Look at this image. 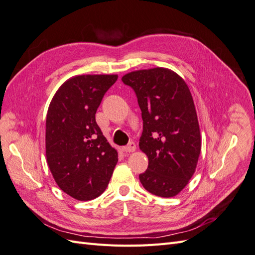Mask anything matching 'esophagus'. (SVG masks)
<instances>
[{
	"label": "esophagus",
	"mask_w": 255,
	"mask_h": 255,
	"mask_svg": "<svg viewBox=\"0 0 255 255\" xmlns=\"http://www.w3.org/2000/svg\"><path fill=\"white\" fill-rule=\"evenodd\" d=\"M136 150V144L134 141H130L128 145L123 146V151L127 152V153H129V152H134Z\"/></svg>",
	"instance_id": "34e87169"
}]
</instances>
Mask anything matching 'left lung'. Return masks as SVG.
<instances>
[{
	"mask_svg": "<svg viewBox=\"0 0 255 255\" xmlns=\"http://www.w3.org/2000/svg\"><path fill=\"white\" fill-rule=\"evenodd\" d=\"M141 111L139 148L149 165L139 174L142 186L157 197L176 196L195 173L201 135L189 88L181 76L165 68L126 74Z\"/></svg>",
	"mask_w": 255,
	"mask_h": 255,
	"instance_id": "obj_1",
	"label": "left lung"
}]
</instances>
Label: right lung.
<instances>
[{"instance_id": "obj_1", "label": "right lung", "mask_w": 255, "mask_h": 255, "mask_svg": "<svg viewBox=\"0 0 255 255\" xmlns=\"http://www.w3.org/2000/svg\"><path fill=\"white\" fill-rule=\"evenodd\" d=\"M118 75H79L61 85L45 122L47 160L59 188L80 201L101 194L118 153L96 122V113Z\"/></svg>"}]
</instances>
